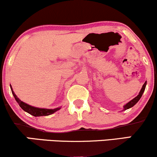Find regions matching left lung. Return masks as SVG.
I'll use <instances>...</instances> for the list:
<instances>
[{"mask_svg": "<svg viewBox=\"0 0 157 157\" xmlns=\"http://www.w3.org/2000/svg\"><path fill=\"white\" fill-rule=\"evenodd\" d=\"M146 83H147V82H146V81H145V82L143 84V86H142V89H141V90H140V93H139V94L137 95V96L135 97V98L133 99L132 100H131V101L129 102H128V103L126 104L125 105H124V111H125V110L130 109V108H131V107H133V106H134L135 104H136V102L139 101V100H140V99L141 98L142 94H143L144 91H145V86H146Z\"/></svg>", "mask_w": 157, "mask_h": 157, "instance_id": "1", "label": "left lung"}]
</instances>
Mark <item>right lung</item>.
Returning a JSON list of instances; mask_svg holds the SVG:
<instances>
[{
    "label": "right lung",
    "instance_id": "add662e5",
    "mask_svg": "<svg viewBox=\"0 0 157 157\" xmlns=\"http://www.w3.org/2000/svg\"><path fill=\"white\" fill-rule=\"evenodd\" d=\"M12 94H13L14 97L16 100V101L17 102V103L19 104L20 107L22 109L23 111H25L26 112L30 113L31 115H33L35 117H40V116H48V115L52 114L53 113H55V111H57V110L60 109V108H57V109H39V108H35L33 107V106H31L28 104L25 103L21 101V100L16 96V94L14 93V91H12Z\"/></svg>",
    "mask_w": 157,
    "mask_h": 157
}]
</instances>
